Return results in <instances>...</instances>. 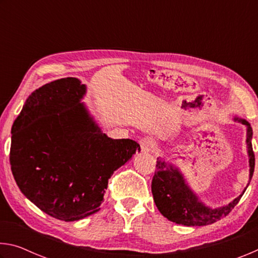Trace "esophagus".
<instances>
[{"label":"esophagus","mask_w":258,"mask_h":258,"mask_svg":"<svg viewBox=\"0 0 258 258\" xmlns=\"http://www.w3.org/2000/svg\"><path fill=\"white\" fill-rule=\"evenodd\" d=\"M140 147L143 152H152L156 148V143L151 138H143L140 140Z\"/></svg>","instance_id":"1"}]
</instances>
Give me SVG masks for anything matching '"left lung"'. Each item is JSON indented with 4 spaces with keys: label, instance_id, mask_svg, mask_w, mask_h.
Wrapping results in <instances>:
<instances>
[{
    "label": "left lung",
    "instance_id": "8db88e82",
    "mask_svg": "<svg viewBox=\"0 0 258 258\" xmlns=\"http://www.w3.org/2000/svg\"><path fill=\"white\" fill-rule=\"evenodd\" d=\"M235 121L243 124L247 127V152L249 157V182L254 174L255 155L252 151L251 138L252 130L250 124L246 119L234 117ZM249 185L248 183L247 186ZM244 187L242 194L232 200L226 206L211 208L202 203L198 196L191 190L189 184L180 169L172 164L166 163L164 159L157 158L155 175L152 177L151 191L158 211L167 220L176 224L186 226H202L213 224L225 217L232 211L240 198L246 191Z\"/></svg>",
    "mask_w": 258,
    "mask_h": 258
}]
</instances>
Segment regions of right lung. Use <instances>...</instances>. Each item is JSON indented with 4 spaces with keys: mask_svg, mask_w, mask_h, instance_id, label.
I'll return each instance as SVG.
<instances>
[{
    "mask_svg": "<svg viewBox=\"0 0 258 258\" xmlns=\"http://www.w3.org/2000/svg\"><path fill=\"white\" fill-rule=\"evenodd\" d=\"M86 86L61 78L29 95L11 128L10 165L20 191L54 218L74 222L100 211L108 180L140 151L102 133L81 102Z\"/></svg>",
    "mask_w": 258,
    "mask_h": 258,
    "instance_id": "add662e5",
    "label": "right lung"
}]
</instances>
